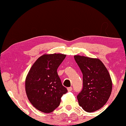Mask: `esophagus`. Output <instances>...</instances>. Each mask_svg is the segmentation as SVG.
Segmentation results:
<instances>
[{"instance_id": "obj_1", "label": "esophagus", "mask_w": 126, "mask_h": 126, "mask_svg": "<svg viewBox=\"0 0 126 126\" xmlns=\"http://www.w3.org/2000/svg\"><path fill=\"white\" fill-rule=\"evenodd\" d=\"M67 89H68V92H71V91L73 90V88H72V87H69V88H67Z\"/></svg>"}]
</instances>
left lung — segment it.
<instances>
[{"label":"left lung","instance_id":"1","mask_svg":"<svg viewBox=\"0 0 126 126\" xmlns=\"http://www.w3.org/2000/svg\"><path fill=\"white\" fill-rule=\"evenodd\" d=\"M83 74V88L77 96L79 105L89 113L101 108L110 97L112 82L108 71L97 58L74 56Z\"/></svg>","mask_w":126,"mask_h":126}]
</instances>
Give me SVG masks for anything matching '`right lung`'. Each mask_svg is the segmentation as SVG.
Masks as SVG:
<instances>
[{
    "mask_svg": "<svg viewBox=\"0 0 126 126\" xmlns=\"http://www.w3.org/2000/svg\"><path fill=\"white\" fill-rule=\"evenodd\" d=\"M65 57L60 53L43 55L34 62L26 76V95L39 111L45 113L53 111L60 105L62 95L68 92L57 72Z\"/></svg>",
    "mask_w": 126,
    "mask_h": 126,
    "instance_id": "right-lung-1",
    "label": "right lung"
}]
</instances>
